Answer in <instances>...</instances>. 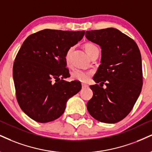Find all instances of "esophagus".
I'll return each mask as SVG.
<instances>
[{"label": "esophagus", "instance_id": "esophagus-1", "mask_svg": "<svg viewBox=\"0 0 152 152\" xmlns=\"http://www.w3.org/2000/svg\"><path fill=\"white\" fill-rule=\"evenodd\" d=\"M81 86H82V88H86V87H88V85H86V84H85V83H82L81 84Z\"/></svg>", "mask_w": 152, "mask_h": 152}]
</instances>
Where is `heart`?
Instances as JSON below:
<instances>
[{"label":"heart","mask_w":152,"mask_h":152,"mask_svg":"<svg viewBox=\"0 0 152 152\" xmlns=\"http://www.w3.org/2000/svg\"><path fill=\"white\" fill-rule=\"evenodd\" d=\"M84 49H85L86 52L87 53V54L90 56V57L95 52L99 51L98 50V47L92 43H86V45H84ZM73 50H74V47H71L67 50L66 53L65 61L66 64L68 66L69 65V64H70V58ZM71 76L73 79L77 80V81L81 82H86L88 80L89 78H90L91 74L88 72H86V71L79 70V69H76V70L73 71L72 72H71Z\"/></svg>","instance_id":"heart-1"}]
</instances>
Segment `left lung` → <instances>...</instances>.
I'll return each mask as SVG.
<instances>
[{"mask_svg":"<svg viewBox=\"0 0 152 152\" xmlns=\"http://www.w3.org/2000/svg\"><path fill=\"white\" fill-rule=\"evenodd\" d=\"M85 35L102 49L101 64L94 77L100 85L90 86L94 96L88 111L98 121L115 123L130 113L142 91L140 51L134 40L113 27L86 31Z\"/></svg>","mask_w":152,"mask_h":152,"instance_id":"8db88e82","label":"left lung"}]
</instances>
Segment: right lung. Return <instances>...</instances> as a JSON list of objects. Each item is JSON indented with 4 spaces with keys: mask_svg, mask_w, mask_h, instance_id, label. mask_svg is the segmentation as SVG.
Segmentation results:
<instances>
[{
    "mask_svg": "<svg viewBox=\"0 0 152 152\" xmlns=\"http://www.w3.org/2000/svg\"><path fill=\"white\" fill-rule=\"evenodd\" d=\"M84 34L45 29L27 37L18 51L12 68L16 98L34 121L45 123L58 118L67 100L81 91L79 81L64 80L70 76L65 55Z\"/></svg>",
    "mask_w": 152,
    "mask_h": 152,
    "instance_id": "add662e5",
    "label": "right lung"
}]
</instances>
